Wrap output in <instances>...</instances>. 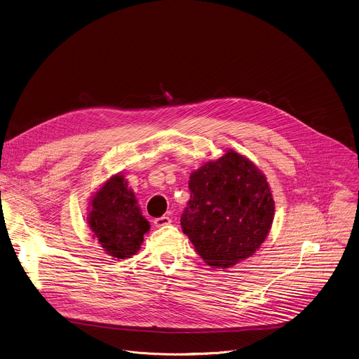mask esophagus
<instances>
[{
	"mask_svg": "<svg viewBox=\"0 0 359 359\" xmlns=\"http://www.w3.org/2000/svg\"><path fill=\"white\" fill-rule=\"evenodd\" d=\"M170 217L169 216H161V217H156L155 220H154V224L156 226V227H163V226H168V224H170Z\"/></svg>",
	"mask_w": 359,
	"mask_h": 359,
	"instance_id": "34e87169",
	"label": "esophagus"
}]
</instances>
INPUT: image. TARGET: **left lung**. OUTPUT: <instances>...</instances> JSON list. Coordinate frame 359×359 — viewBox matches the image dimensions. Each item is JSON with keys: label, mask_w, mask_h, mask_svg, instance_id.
I'll use <instances>...</instances> for the list:
<instances>
[{"label": "left lung", "mask_w": 359, "mask_h": 359, "mask_svg": "<svg viewBox=\"0 0 359 359\" xmlns=\"http://www.w3.org/2000/svg\"><path fill=\"white\" fill-rule=\"evenodd\" d=\"M189 189L180 224L207 265L231 268L258 251L271 231L275 201L251 159L227 149L191 172Z\"/></svg>", "instance_id": "1"}]
</instances>
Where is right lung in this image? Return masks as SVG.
Segmentation results:
<instances>
[{
  "label": "right lung",
  "mask_w": 359,
  "mask_h": 359,
  "mask_svg": "<svg viewBox=\"0 0 359 359\" xmlns=\"http://www.w3.org/2000/svg\"><path fill=\"white\" fill-rule=\"evenodd\" d=\"M88 205L87 224L108 255L126 259L140 250L149 222L122 173L102 183Z\"/></svg>",
  "instance_id": "1"
}]
</instances>
